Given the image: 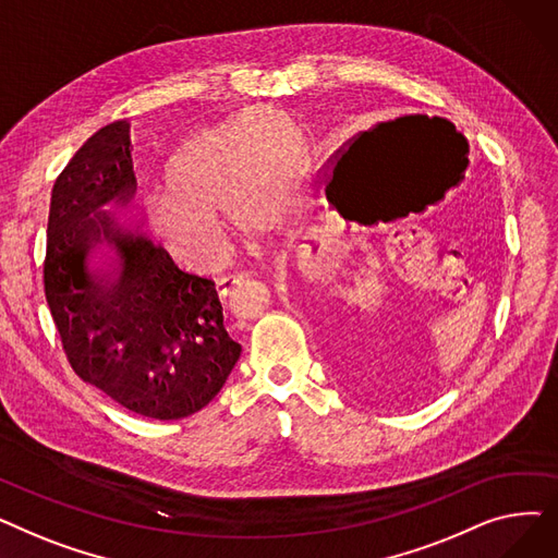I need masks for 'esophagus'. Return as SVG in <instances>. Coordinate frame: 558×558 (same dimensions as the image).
<instances>
[{
  "mask_svg": "<svg viewBox=\"0 0 558 558\" xmlns=\"http://www.w3.org/2000/svg\"><path fill=\"white\" fill-rule=\"evenodd\" d=\"M248 278V274H240V271H234V274H226V276H221L219 278V287H221V291H223V294H232V291L234 289H238L244 280Z\"/></svg>",
  "mask_w": 558,
  "mask_h": 558,
  "instance_id": "1",
  "label": "esophagus"
}]
</instances>
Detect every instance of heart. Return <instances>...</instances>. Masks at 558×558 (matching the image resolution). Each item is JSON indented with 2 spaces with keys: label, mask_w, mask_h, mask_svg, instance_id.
Returning <instances> with one entry per match:
<instances>
[{
  "label": "heart",
  "mask_w": 558,
  "mask_h": 558,
  "mask_svg": "<svg viewBox=\"0 0 558 558\" xmlns=\"http://www.w3.org/2000/svg\"><path fill=\"white\" fill-rule=\"evenodd\" d=\"M310 146L294 117L251 108L181 142L167 165V183L146 201L160 240L187 251H217L226 238L221 213L251 226L271 208L299 205Z\"/></svg>",
  "instance_id": "b5f03b06"
}]
</instances>
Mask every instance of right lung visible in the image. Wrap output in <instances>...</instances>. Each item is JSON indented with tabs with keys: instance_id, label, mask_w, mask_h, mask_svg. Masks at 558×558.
I'll return each instance as SVG.
<instances>
[{
	"instance_id": "add662e5",
	"label": "right lung",
	"mask_w": 558,
	"mask_h": 558,
	"mask_svg": "<svg viewBox=\"0 0 558 558\" xmlns=\"http://www.w3.org/2000/svg\"><path fill=\"white\" fill-rule=\"evenodd\" d=\"M129 144V124L112 122L87 137L56 179L45 296L83 383L133 414L179 421L221 391L242 345L223 328L210 278L181 271L162 246L99 210L135 192ZM101 236L116 257L108 272L93 275L86 255Z\"/></svg>"
}]
</instances>
